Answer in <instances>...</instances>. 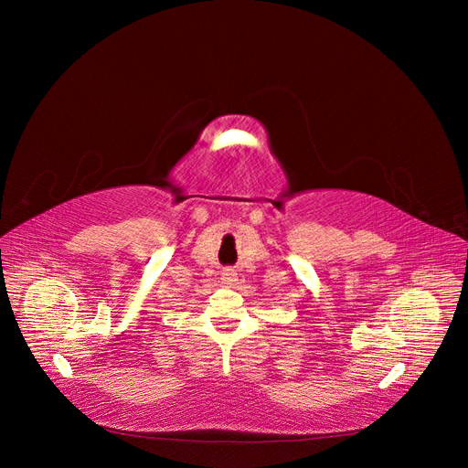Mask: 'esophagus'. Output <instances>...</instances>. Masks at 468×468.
Returning a JSON list of instances; mask_svg holds the SVG:
<instances>
[{"instance_id": "1", "label": "esophagus", "mask_w": 468, "mask_h": 468, "mask_svg": "<svg viewBox=\"0 0 468 468\" xmlns=\"http://www.w3.org/2000/svg\"><path fill=\"white\" fill-rule=\"evenodd\" d=\"M221 275H224V282L226 284H233L237 279H235V273H233V269H226V271L224 273H221Z\"/></svg>"}]
</instances>
